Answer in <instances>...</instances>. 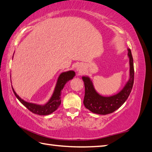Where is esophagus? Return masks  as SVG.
I'll use <instances>...</instances> for the list:
<instances>
[{
    "label": "esophagus",
    "mask_w": 152,
    "mask_h": 152,
    "mask_svg": "<svg viewBox=\"0 0 152 152\" xmlns=\"http://www.w3.org/2000/svg\"><path fill=\"white\" fill-rule=\"evenodd\" d=\"M76 71L78 74H81L82 71H83V66L81 64H78L76 66Z\"/></svg>",
    "instance_id": "1"
}]
</instances>
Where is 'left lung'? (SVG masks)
Returning <instances> with one entry per match:
<instances>
[{
  "label": "left lung",
  "instance_id": "8db88e82",
  "mask_svg": "<svg viewBox=\"0 0 152 152\" xmlns=\"http://www.w3.org/2000/svg\"><path fill=\"white\" fill-rule=\"evenodd\" d=\"M129 62V78L122 90L118 94L110 96H103L96 92L92 80L88 76H82L84 82L85 95L84 105L93 113L106 115L114 112L125 102L130 94L134 84V69L133 58L130 49L128 50Z\"/></svg>",
  "mask_w": 152,
  "mask_h": 152
}]
</instances>
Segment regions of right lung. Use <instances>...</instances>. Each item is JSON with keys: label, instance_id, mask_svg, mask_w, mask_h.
Returning <instances> with one entry per match:
<instances>
[{"label": "right lung", "instance_id": "add662e5", "mask_svg": "<svg viewBox=\"0 0 152 152\" xmlns=\"http://www.w3.org/2000/svg\"><path fill=\"white\" fill-rule=\"evenodd\" d=\"M75 76V72L73 70H69L67 72H64L60 74L58 78L56 86H55L54 92L52 94L51 98L46 104L45 105H40L34 103H30L28 102L24 101L20 97L17 95L15 92V90L13 89L12 86L13 92L17 98L18 100L23 104L24 106L27 107L30 112L36 114L46 115L52 114L55 110H56L61 104V94L62 90L64 88L65 84L67 82L72 79Z\"/></svg>", "mask_w": 152, "mask_h": 152}]
</instances>
